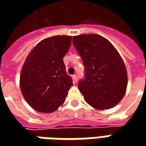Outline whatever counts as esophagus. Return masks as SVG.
Returning <instances> with one entry per match:
<instances>
[{
    "instance_id": "obj_1",
    "label": "esophagus",
    "mask_w": 146,
    "mask_h": 146,
    "mask_svg": "<svg viewBox=\"0 0 146 146\" xmlns=\"http://www.w3.org/2000/svg\"><path fill=\"white\" fill-rule=\"evenodd\" d=\"M73 81H74L75 82H78V76L76 75H73Z\"/></svg>"
}]
</instances>
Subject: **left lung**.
<instances>
[{"label": "left lung", "instance_id": "1", "mask_svg": "<svg viewBox=\"0 0 146 146\" xmlns=\"http://www.w3.org/2000/svg\"><path fill=\"white\" fill-rule=\"evenodd\" d=\"M73 43L85 66L84 80L78 83L85 101L98 110L117 105L127 86V69L120 54L108 40L96 34L73 36Z\"/></svg>", "mask_w": 146, "mask_h": 146}]
</instances>
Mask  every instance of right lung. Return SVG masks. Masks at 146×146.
I'll return each mask as SVG.
<instances>
[{
  "label": "right lung",
  "mask_w": 146,
  "mask_h": 146,
  "mask_svg": "<svg viewBox=\"0 0 146 146\" xmlns=\"http://www.w3.org/2000/svg\"><path fill=\"white\" fill-rule=\"evenodd\" d=\"M72 36L56 35L38 43L26 57L19 86L27 103L35 111L51 113L64 104L73 80L66 73L63 57Z\"/></svg>",
  "instance_id": "right-lung-1"
}]
</instances>
